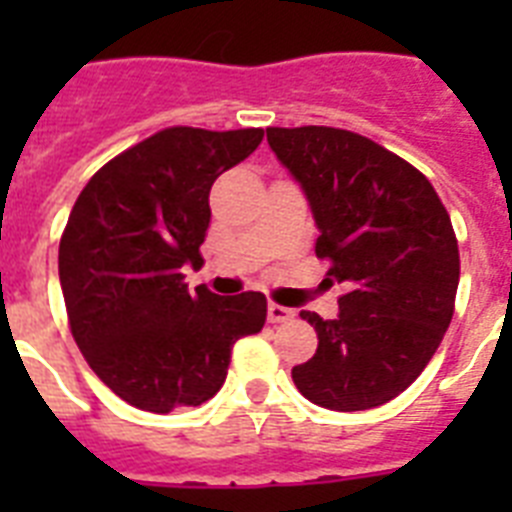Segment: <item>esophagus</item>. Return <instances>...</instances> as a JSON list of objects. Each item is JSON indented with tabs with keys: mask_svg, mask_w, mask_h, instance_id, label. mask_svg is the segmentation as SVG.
Returning <instances> with one entry per match:
<instances>
[{
	"mask_svg": "<svg viewBox=\"0 0 512 512\" xmlns=\"http://www.w3.org/2000/svg\"><path fill=\"white\" fill-rule=\"evenodd\" d=\"M295 319V311L292 308H284L279 303H268V321L271 324H281V321H289Z\"/></svg>",
	"mask_w": 512,
	"mask_h": 512,
	"instance_id": "1",
	"label": "esophagus"
}]
</instances>
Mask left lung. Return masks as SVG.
<instances>
[{"mask_svg": "<svg viewBox=\"0 0 512 512\" xmlns=\"http://www.w3.org/2000/svg\"><path fill=\"white\" fill-rule=\"evenodd\" d=\"M268 146L303 188L327 257L345 284L337 319L300 311L319 335L292 369L308 401L364 412L404 393L454 313L460 249L428 177L374 140L335 127H268Z\"/></svg>", "mask_w": 512, "mask_h": 512, "instance_id": "obj_1", "label": "left lung"}]
</instances>
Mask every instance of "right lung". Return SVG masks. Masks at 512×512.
<instances>
[{"label":"right lung","instance_id":"obj_1","mask_svg":"<svg viewBox=\"0 0 512 512\" xmlns=\"http://www.w3.org/2000/svg\"><path fill=\"white\" fill-rule=\"evenodd\" d=\"M263 130L170 127L92 175L58 249L68 324L92 372L154 414L199 406L223 388L233 342L265 324L260 292H188L201 268L209 188L244 162Z\"/></svg>","mask_w":512,"mask_h":512}]
</instances>
